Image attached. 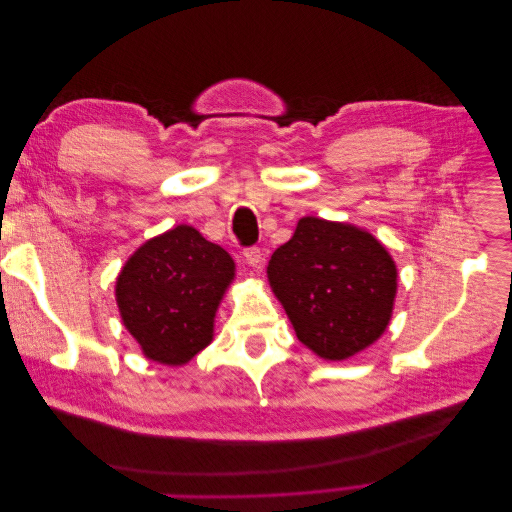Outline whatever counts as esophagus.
Returning a JSON list of instances; mask_svg holds the SVG:
<instances>
[{
	"mask_svg": "<svg viewBox=\"0 0 512 512\" xmlns=\"http://www.w3.org/2000/svg\"><path fill=\"white\" fill-rule=\"evenodd\" d=\"M243 258H245V262L250 267H258L260 262H262V250L260 247H256V245H252V247H245L243 250Z\"/></svg>",
	"mask_w": 512,
	"mask_h": 512,
	"instance_id": "obj_1",
	"label": "esophagus"
}]
</instances>
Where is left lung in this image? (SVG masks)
Returning a JSON list of instances; mask_svg holds the SVG:
<instances>
[{"mask_svg": "<svg viewBox=\"0 0 512 512\" xmlns=\"http://www.w3.org/2000/svg\"><path fill=\"white\" fill-rule=\"evenodd\" d=\"M267 275L299 342L344 361L384 333L397 292L395 262L369 232L303 218L273 252Z\"/></svg>", "mask_w": 512, "mask_h": 512, "instance_id": "1", "label": "left lung"}]
</instances>
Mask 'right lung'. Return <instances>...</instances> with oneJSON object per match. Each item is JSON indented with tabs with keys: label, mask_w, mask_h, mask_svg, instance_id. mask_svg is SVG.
<instances>
[{
	"label": "right lung",
	"mask_w": 512,
	"mask_h": 512,
	"mask_svg": "<svg viewBox=\"0 0 512 512\" xmlns=\"http://www.w3.org/2000/svg\"><path fill=\"white\" fill-rule=\"evenodd\" d=\"M235 262L192 226L138 247L117 277V305L147 359L183 365L213 337V318Z\"/></svg>",
	"instance_id": "obj_1"
}]
</instances>
